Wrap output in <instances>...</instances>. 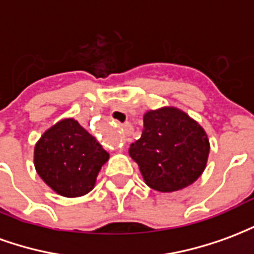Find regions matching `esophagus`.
<instances>
[{
    "instance_id": "34e87169",
    "label": "esophagus",
    "mask_w": 254,
    "mask_h": 254,
    "mask_svg": "<svg viewBox=\"0 0 254 254\" xmlns=\"http://www.w3.org/2000/svg\"><path fill=\"white\" fill-rule=\"evenodd\" d=\"M125 132H127V133H129V129H127V127H125Z\"/></svg>"
}]
</instances>
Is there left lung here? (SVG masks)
<instances>
[{
    "instance_id": "1",
    "label": "left lung",
    "mask_w": 254,
    "mask_h": 254,
    "mask_svg": "<svg viewBox=\"0 0 254 254\" xmlns=\"http://www.w3.org/2000/svg\"><path fill=\"white\" fill-rule=\"evenodd\" d=\"M208 154L204 129L174 107L148 111L141 137L129 148L145 184L159 191L180 190L193 184L205 169Z\"/></svg>"
}]
</instances>
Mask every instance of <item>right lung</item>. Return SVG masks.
<instances>
[{
  "label": "right lung",
  "instance_id": "right-lung-1",
  "mask_svg": "<svg viewBox=\"0 0 254 254\" xmlns=\"http://www.w3.org/2000/svg\"><path fill=\"white\" fill-rule=\"evenodd\" d=\"M109 159L107 151L77 121L66 118L43 133L35 145V169L53 190L65 197L87 194Z\"/></svg>",
  "mask_w": 254,
  "mask_h": 254
}]
</instances>
